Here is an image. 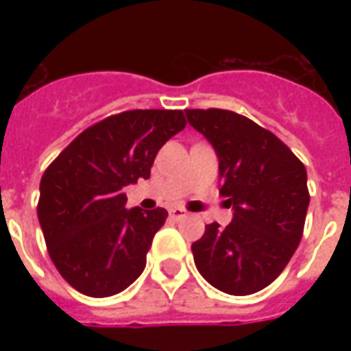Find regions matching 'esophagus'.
<instances>
[{
    "label": "esophagus",
    "mask_w": 351,
    "mask_h": 351,
    "mask_svg": "<svg viewBox=\"0 0 351 351\" xmlns=\"http://www.w3.org/2000/svg\"><path fill=\"white\" fill-rule=\"evenodd\" d=\"M169 214H171V218H173V220H182V218H188V213H186L184 208H180V206L171 208V210H169Z\"/></svg>",
    "instance_id": "obj_1"
}]
</instances>
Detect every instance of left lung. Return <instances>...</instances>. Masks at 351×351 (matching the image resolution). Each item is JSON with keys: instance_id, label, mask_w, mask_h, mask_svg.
<instances>
[{"instance_id": "obj_1", "label": "left lung", "mask_w": 351, "mask_h": 351, "mask_svg": "<svg viewBox=\"0 0 351 351\" xmlns=\"http://www.w3.org/2000/svg\"><path fill=\"white\" fill-rule=\"evenodd\" d=\"M220 158V193L233 205L221 229L208 223L191 244L201 276L229 295L256 293L276 280L301 243L310 193L302 161L250 118L223 108H186Z\"/></svg>"}]
</instances>
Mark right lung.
Returning <instances> with one entry per match:
<instances>
[{"instance_id": "obj_1", "label": "right lung", "mask_w": 351, "mask_h": 351, "mask_svg": "<svg viewBox=\"0 0 351 351\" xmlns=\"http://www.w3.org/2000/svg\"><path fill=\"white\" fill-rule=\"evenodd\" d=\"M184 128L182 110L110 114L82 131L43 173L37 216L47 250L77 291L110 297L145 271L167 210H128L123 188L148 178L156 154Z\"/></svg>"}]
</instances>
